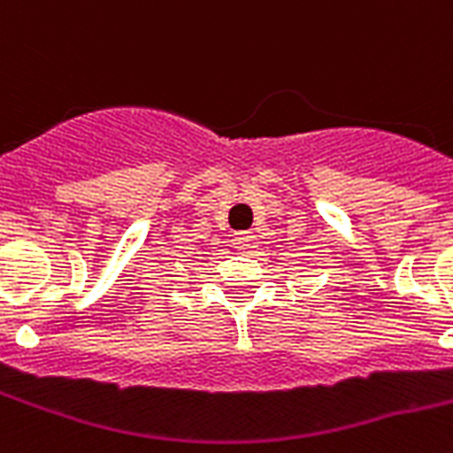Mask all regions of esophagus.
<instances>
[{
  "label": "esophagus",
  "mask_w": 453,
  "mask_h": 453,
  "mask_svg": "<svg viewBox=\"0 0 453 453\" xmlns=\"http://www.w3.org/2000/svg\"><path fill=\"white\" fill-rule=\"evenodd\" d=\"M253 239H256V237H253V233H246V230H244V233L234 234L233 242H234V246H237L239 251H249V249H251V244H253Z\"/></svg>",
  "instance_id": "34e87169"
}]
</instances>
